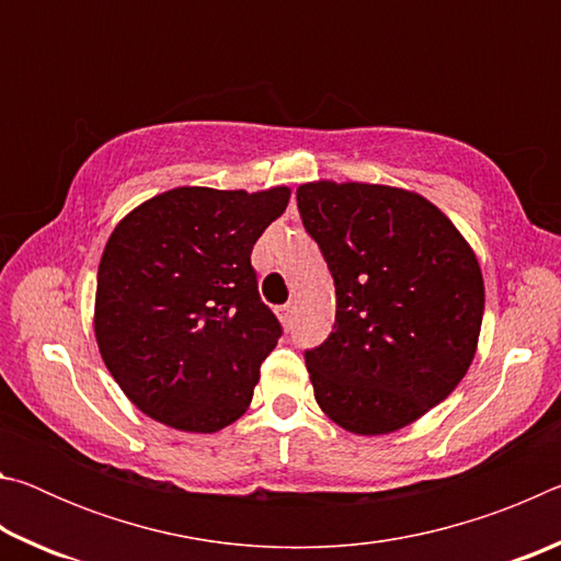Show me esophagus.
Listing matches in <instances>:
<instances>
[{"label": "esophagus", "mask_w": 561, "mask_h": 561, "mask_svg": "<svg viewBox=\"0 0 561 561\" xmlns=\"http://www.w3.org/2000/svg\"><path fill=\"white\" fill-rule=\"evenodd\" d=\"M279 317H282V321L284 324H291V317H294V301H289V304H284V307H279Z\"/></svg>", "instance_id": "obj_1"}]
</instances>
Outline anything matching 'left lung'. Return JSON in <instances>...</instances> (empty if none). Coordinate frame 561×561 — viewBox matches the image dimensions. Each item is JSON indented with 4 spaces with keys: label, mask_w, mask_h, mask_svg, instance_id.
<instances>
[{
    "label": "left lung",
    "mask_w": 561,
    "mask_h": 561,
    "mask_svg": "<svg viewBox=\"0 0 561 561\" xmlns=\"http://www.w3.org/2000/svg\"><path fill=\"white\" fill-rule=\"evenodd\" d=\"M297 205L336 287L334 331L304 354L317 403L348 433L401 431L468 374L485 311L480 262L413 190L317 180Z\"/></svg>",
    "instance_id": "obj_1"
}]
</instances>
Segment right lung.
Returning a JSON list of instances; mask_svg holds the SVG:
<instances>
[{"label":"right lung","mask_w":561,"mask_h":561,"mask_svg":"<svg viewBox=\"0 0 561 561\" xmlns=\"http://www.w3.org/2000/svg\"><path fill=\"white\" fill-rule=\"evenodd\" d=\"M291 190L173 187L130 210L101 254L93 331L121 391L185 433L244 415L282 336L250 254Z\"/></svg>","instance_id":"1"}]
</instances>
